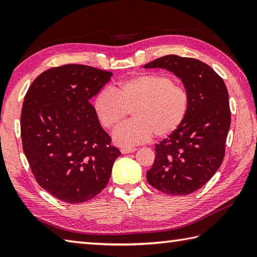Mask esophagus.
<instances>
[{
    "instance_id": "esophagus-1",
    "label": "esophagus",
    "mask_w": 257,
    "mask_h": 257,
    "mask_svg": "<svg viewBox=\"0 0 257 257\" xmlns=\"http://www.w3.org/2000/svg\"><path fill=\"white\" fill-rule=\"evenodd\" d=\"M136 150H137V149L130 147V148H121V149H120V152H121L122 154H132V153L136 152Z\"/></svg>"
}]
</instances>
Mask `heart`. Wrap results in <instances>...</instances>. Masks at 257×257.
Here are the masks:
<instances>
[{"label": "heart", "mask_w": 257, "mask_h": 257, "mask_svg": "<svg viewBox=\"0 0 257 257\" xmlns=\"http://www.w3.org/2000/svg\"><path fill=\"white\" fill-rule=\"evenodd\" d=\"M189 98L182 84L163 73H142L120 81L114 91L104 88L93 100L100 124L113 130L133 111L134 120L122 124L113 135L121 147L147 142L155 135L168 137L187 115Z\"/></svg>", "instance_id": "1"}]
</instances>
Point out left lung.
<instances>
[{
  "label": "left lung",
  "instance_id": "8db88e82",
  "mask_svg": "<svg viewBox=\"0 0 257 257\" xmlns=\"http://www.w3.org/2000/svg\"><path fill=\"white\" fill-rule=\"evenodd\" d=\"M178 77L188 93V112L182 125L156 144L147 182L167 195H188L208 182L225 156L230 125L227 88L214 70L199 60L165 55L144 65Z\"/></svg>",
  "mask_w": 257,
  "mask_h": 257
}]
</instances>
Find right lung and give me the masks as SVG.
Instances as JSON below:
<instances>
[{"label": "right lung", "instance_id": "right-lung-1", "mask_svg": "<svg viewBox=\"0 0 257 257\" xmlns=\"http://www.w3.org/2000/svg\"><path fill=\"white\" fill-rule=\"evenodd\" d=\"M111 75L89 65L64 64L40 74L24 97L25 157L38 184L64 203L95 197L121 155L89 102Z\"/></svg>", "mask_w": 257, "mask_h": 257}]
</instances>
